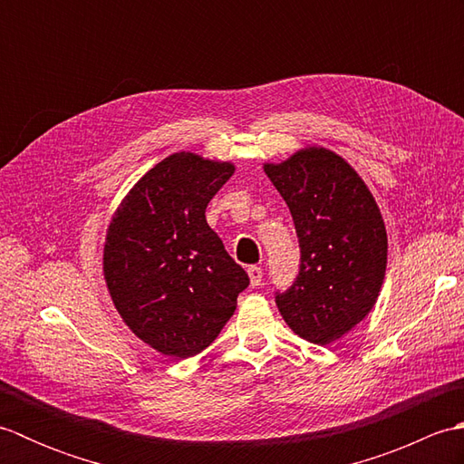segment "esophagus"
I'll use <instances>...</instances> for the list:
<instances>
[{"mask_svg": "<svg viewBox=\"0 0 464 464\" xmlns=\"http://www.w3.org/2000/svg\"><path fill=\"white\" fill-rule=\"evenodd\" d=\"M249 273V281H251V287H259L263 283V269L257 267V265H253V267L247 269Z\"/></svg>", "mask_w": 464, "mask_h": 464, "instance_id": "esophagus-1", "label": "esophagus"}]
</instances>
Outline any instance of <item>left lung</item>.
<instances>
[{
	"mask_svg": "<svg viewBox=\"0 0 464 464\" xmlns=\"http://www.w3.org/2000/svg\"><path fill=\"white\" fill-rule=\"evenodd\" d=\"M287 203L299 237V275L275 295L285 323L329 344L367 317L387 269V231L377 203L353 167L324 147L265 165Z\"/></svg>",
	"mask_w": 464,
	"mask_h": 464,
	"instance_id": "8db88e82",
	"label": "left lung"
}]
</instances>
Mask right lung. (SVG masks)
Returning <instances> with one entry per match:
<instances>
[{
    "mask_svg": "<svg viewBox=\"0 0 464 464\" xmlns=\"http://www.w3.org/2000/svg\"><path fill=\"white\" fill-rule=\"evenodd\" d=\"M233 171L195 153L165 157L127 193L107 229L103 275L115 309L167 357L209 347L249 285L205 219Z\"/></svg>",
    "mask_w": 464,
    "mask_h": 464,
    "instance_id": "right-lung-1",
    "label": "right lung"
}]
</instances>
